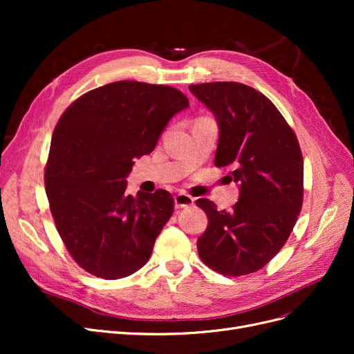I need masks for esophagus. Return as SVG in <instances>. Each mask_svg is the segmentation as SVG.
I'll use <instances>...</instances> for the list:
<instances>
[{"label": "esophagus", "mask_w": 354, "mask_h": 354, "mask_svg": "<svg viewBox=\"0 0 354 354\" xmlns=\"http://www.w3.org/2000/svg\"><path fill=\"white\" fill-rule=\"evenodd\" d=\"M194 202H195V199L192 198L190 195H187V194H177L174 196V203H176V208L177 209L187 208L190 205H194Z\"/></svg>", "instance_id": "obj_1"}]
</instances>
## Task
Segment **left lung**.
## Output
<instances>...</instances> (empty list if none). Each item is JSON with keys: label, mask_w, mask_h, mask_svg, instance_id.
Returning a JSON list of instances; mask_svg holds the SVG:
<instances>
[{"label": "left lung", "mask_w": 354, "mask_h": 354, "mask_svg": "<svg viewBox=\"0 0 354 354\" xmlns=\"http://www.w3.org/2000/svg\"><path fill=\"white\" fill-rule=\"evenodd\" d=\"M189 90L220 125L214 165L230 167L233 181L241 185L230 211H218L207 198L196 201L209 220L198 239V254L221 274L254 273L282 250L301 211V149L282 113L250 85L223 81Z\"/></svg>", "instance_id": "1"}]
</instances>
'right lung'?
Returning a JSON list of instances; mask_svg holds the SVG:
<instances>
[{"instance_id":"1","label":"right lung","mask_w":354,"mask_h":354,"mask_svg":"<svg viewBox=\"0 0 354 354\" xmlns=\"http://www.w3.org/2000/svg\"><path fill=\"white\" fill-rule=\"evenodd\" d=\"M189 100L169 85L116 81L82 94L53 133L44 171L56 229L80 267L121 279L147 263L173 216L169 192L127 195L133 159L151 153Z\"/></svg>"}]
</instances>
